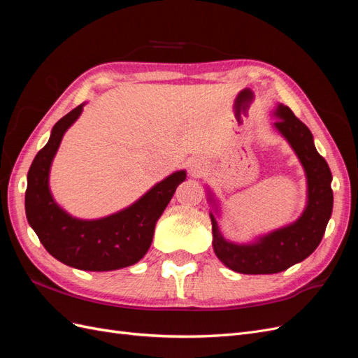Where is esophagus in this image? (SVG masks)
<instances>
[{"label":"esophagus","instance_id":"1","mask_svg":"<svg viewBox=\"0 0 358 358\" xmlns=\"http://www.w3.org/2000/svg\"><path fill=\"white\" fill-rule=\"evenodd\" d=\"M208 169H209L208 162H206L204 158H201V157H194L188 161V171H189V175L194 178L203 176L204 173L208 171Z\"/></svg>","mask_w":358,"mask_h":358}]
</instances>
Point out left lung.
Listing matches in <instances>:
<instances>
[{"mask_svg":"<svg viewBox=\"0 0 358 358\" xmlns=\"http://www.w3.org/2000/svg\"><path fill=\"white\" fill-rule=\"evenodd\" d=\"M273 115L275 128L285 137L306 173V208L292 224L259 236L251 243H233L224 239L213 212H210L213 251L221 263L237 273L270 275L284 272L308 258L318 248L333 210L331 171L313 145L310 129L288 106L279 104ZM210 200L213 197L210 196ZM215 212L218 204L213 200Z\"/></svg>","mask_w":358,"mask_h":358,"instance_id":"left-lung-1","label":"left lung"}]
</instances>
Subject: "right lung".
<instances>
[{
  "label": "right lung",
  "mask_w": 358,
  "mask_h": 358,
  "mask_svg": "<svg viewBox=\"0 0 358 358\" xmlns=\"http://www.w3.org/2000/svg\"><path fill=\"white\" fill-rule=\"evenodd\" d=\"M80 104L53 125L49 142L28 171L27 220L46 251L58 262L90 272H107L140 262L152 243L155 224L187 171L171 173L127 209L100 220H78L61 209L49 189L53 157L67 129L83 110Z\"/></svg>",
  "instance_id": "obj_1"
}]
</instances>
